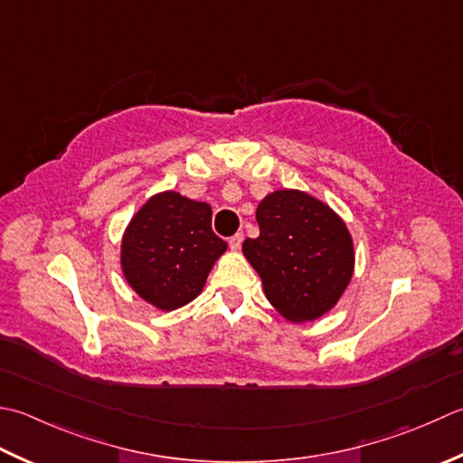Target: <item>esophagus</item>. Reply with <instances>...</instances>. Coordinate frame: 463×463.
Here are the masks:
<instances>
[{
    "mask_svg": "<svg viewBox=\"0 0 463 463\" xmlns=\"http://www.w3.org/2000/svg\"><path fill=\"white\" fill-rule=\"evenodd\" d=\"M229 244H231V249H232V250H239V249H241V244H242V232L232 234V237L229 239Z\"/></svg>",
    "mask_w": 463,
    "mask_h": 463,
    "instance_id": "esophagus-1",
    "label": "esophagus"
}]
</instances>
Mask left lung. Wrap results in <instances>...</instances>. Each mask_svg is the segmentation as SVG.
I'll return each instance as SVG.
<instances>
[{
	"mask_svg": "<svg viewBox=\"0 0 463 463\" xmlns=\"http://www.w3.org/2000/svg\"><path fill=\"white\" fill-rule=\"evenodd\" d=\"M260 234L242 242L265 295L288 321H313L327 313L353 275V241L327 204L301 193L277 190L257 208Z\"/></svg>",
	"mask_w": 463,
	"mask_h": 463,
	"instance_id": "1",
	"label": "left lung"
}]
</instances>
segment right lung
I'll list each match as a JSON object with an SVG mask.
<instances>
[{"label":"right lung","mask_w":463,"mask_h":463,"mask_svg":"<svg viewBox=\"0 0 463 463\" xmlns=\"http://www.w3.org/2000/svg\"><path fill=\"white\" fill-rule=\"evenodd\" d=\"M206 203L178 193L152 196L134 214L122 241L128 285L162 311L178 309L203 291L226 242L213 232Z\"/></svg>","instance_id":"add662e5"}]
</instances>
